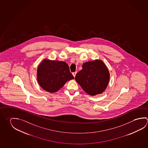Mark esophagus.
Returning <instances> with one entry per match:
<instances>
[{
	"label": "esophagus",
	"instance_id": "1",
	"mask_svg": "<svg viewBox=\"0 0 148 148\" xmlns=\"http://www.w3.org/2000/svg\"><path fill=\"white\" fill-rule=\"evenodd\" d=\"M76 73H77V72H73V73H72V74H73V75L74 76V77H75V76H76Z\"/></svg>",
	"mask_w": 148,
	"mask_h": 148
}]
</instances>
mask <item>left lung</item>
<instances>
[{
  "label": "left lung",
  "mask_w": 148,
  "mask_h": 148,
  "mask_svg": "<svg viewBox=\"0 0 148 148\" xmlns=\"http://www.w3.org/2000/svg\"><path fill=\"white\" fill-rule=\"evenodd\" d=\"M75 79L86 93L94 96L102 93L109 83V71L104 63L95 60L85 63Z\"/></svg>",
  "instance_id": "1"
}]
</instances>
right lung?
Wrapping results in <instances>:
<instances>
[{"label":"right lung","mask_w":148,"mask_h":148,"mask_svg":"<svg viewBox=\"0 0 148 148\" xmlns=\"http://www.w3.org/2000/svg\"><path fill=\"white\" fill-rule=\"evenodd\" d=\"M74 78L69 65L65 62L45 60L37 69L39 85L50 92L57 91L67 81Z\"/></svg>","instance_id":"1"}]
</instances>
